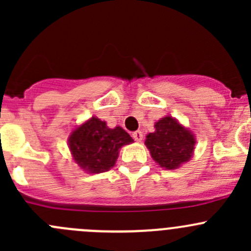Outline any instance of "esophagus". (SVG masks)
<instances>
[{"label":"esophagus","mask_w":251,"mask_h":251,"mask_svg":"<svg viewBox=\"0 0 251 251\" xmlns=\"http://www.w3.org/2000/svg\"><path fill=\"white\" fill-rule=\"evenodd\" d=\"M132 137L135 141L141 142L143 140V133H142V131H135V132L132 133Z\"/></svg>","instance_id":"34e87169"}]
</instances>
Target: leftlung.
Wrapping results in <instances>:
<instances>
[{
  "label": "left lung",
  "mask_w": 251,
  "mask_h": 251,
  "mask_svg": "<svg viewBox=\"0 0 251 251\" xmlns=\"http://www.w3.org/2000/svg\"><path fill=\"white\" fill-rule=\"evenodd\" d=\"M154 127L155 131L146 136L144 144L160 168L175 170L191 160L196 148V138L188 128L170 115L156 121Z\"/></svg>",
  "instance_id": "left-lung-1"
}]
</instances>
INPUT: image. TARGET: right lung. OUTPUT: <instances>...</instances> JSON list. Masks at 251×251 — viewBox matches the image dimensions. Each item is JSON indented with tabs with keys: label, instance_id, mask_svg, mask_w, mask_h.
<instances>
[{
	"label": "right lung",
	"instance_id": "add662e5",
	"mask_svg": "<svg viewBox=\"0 0 251 251\" xmlns=\"http://www.w3.org/2000/svg\"><path fill=\"white\" fill-rule=\"evenodd\" d=\"M133 140L120 126L110 128L105 121L92 116L77 126L69 136V149L75 163L88 174L110 170L123 146Z\"/></svg>",
	"mask_w": 251,
	"mask_h": 251
}]
</instances>
